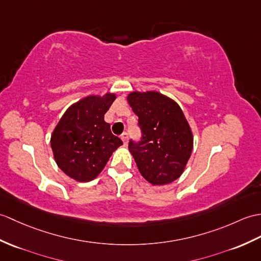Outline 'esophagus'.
I'll return each mask as SVG.
<instances>
[{
	"instance_id": "1",
	"label": "esophagus",
	"mask_w": 261,
	"mask_h": 261,
	"mask_svg": "<svg viewBox=\"0 0 261 261\" xmlns=\"http://www.w3.org/2000/svg\"><path fill=\"white\" fill-rule=\"evenodd\" d=\"M128 138H129V135L126 132H124V133H122V135H121V139H122V141H123L124 144L128 143Z\"/></svg>"
}]
</instances>
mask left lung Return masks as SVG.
Returning <instances> with one entry per match:
<instances>
[{
    "mask_svg": "<svg viewBox=\"0 0 261 261\" xmlns=\"http://www.w3.org/2000/svg\"><path fill=\"white\" fill-rule=\"evenodd\" d=\"M128 102L138 116L139 141L129 142L142 177L154 186L170 184L184 172L192 151L190 126L180 107L159 92H132Z\"/></svg>",
    "mask_w": 261,
    "mask_h": 261,
    "instance_id": "8db88e82",
    "label": "left lung"
}]
</instances>
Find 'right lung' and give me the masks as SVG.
<instances>
[{
    "label": "right lung",
    "instance_id": "right-lung-1",
    "mask_svg": "<svg viewBox=\"0 0 261 261\" xmlns=\"http://www.w3.org/2000/svg\"><path fill=\"white\" fill-rule=\"evenodd\" d=\"M116 95H90L65 111L51 137V148L59 168L80 182L93 180L112 152L122 144L112 135L105 114Z\"/></svg>",
    "mask_w": 261,
    "mask_h": 261
}]
</instances>
